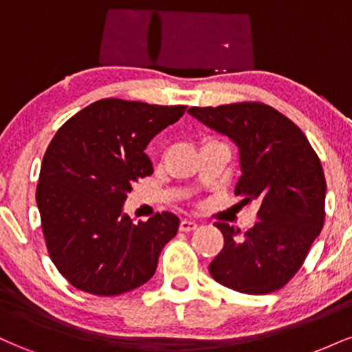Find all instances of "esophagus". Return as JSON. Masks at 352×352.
<instances>
[{
	"instance_id": "34e87169",
	"label": "esophagus",
	"mask_w": 352,
	"mask_h": 352,
	"mask_svg": "<svg viewBox=\"0 0 352 352\" xmlns=\"http://www.w3.org/2000/svg\"><path fill=\"white\" fill-rule=\"evenodd\" d=\"M199 225L195 223V221L192 220H187V218H184V220L180 221V232H193V230H197Z\"/></svg>"
}]
</instances>
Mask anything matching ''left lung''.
<instances>
[{
  "label": "left lung",
  "mask_w": 352,
  "mask_h": 352,
  "mask_svg": "<svg viewBox=\"0 0 352 352\" xmlns=\"http://www.w3.org/2000/svg\"><path fill=\"white\" fill-rule=\"evenodd\" d=\"M208 127L240 147L241 205L256 200L258 221L248 232L217 221L225 245L208 272L245 294H268L288 285L305 263L324 223L326 180L321 160L293 120L263 102L190 107Z\"/></svg>",
  "instance_id": "8db88e82"
}]
</instances>
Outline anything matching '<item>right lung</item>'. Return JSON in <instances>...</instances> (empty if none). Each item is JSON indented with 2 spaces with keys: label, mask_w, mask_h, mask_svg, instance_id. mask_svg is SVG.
<instances>
[{
  "label": "right lung",
  "mask_w": 352,
  "mask_h": 352,
  "mask_svg": "<svg viewBox=\"0 0 352 352\" xmlns=\"http://www.w3.org/2000/svg\"><path fill=\"white\" fill-rule=\"evenodd\" d=\"M187 106L100 99L66 120L43 157L36 187L47 253L74 288L117 296L153 276L179 217L122 215L132 185L152 175L145 147Z\"/></svg>",
  "instance_id": "add662e5"
}]
</instances>
